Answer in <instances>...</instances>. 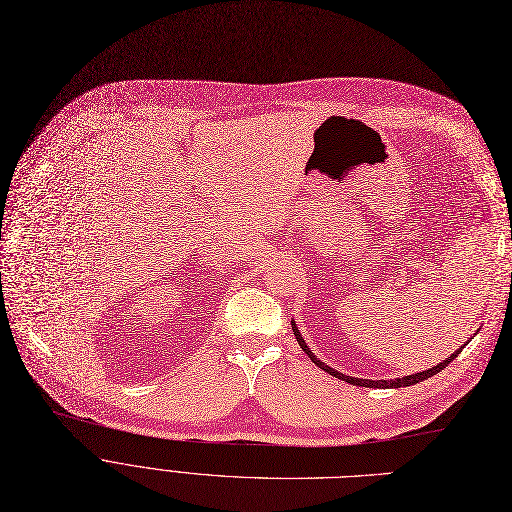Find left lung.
Listing matches in <instances>:
<instances>
[{"instance_id": "obj_1", "label": "left lung", "mask_w": 512, "mask_h": 512, "mask_svg": "<svg viewBox=\"0 0 512 512\" xmlns=\"http://www.w3.org/2000/svg\"><path fill=\"white\" fill-rule=\"evenodd\" d=\"M291 329H294V335H296V339H298V344H300V348L308 354V358L316 364V367H321L323 371H327L329 375H333V377H337V379H342V381H348V383H352V385H362V387H383V389H389V387H406V385H415V383H419V381H425V379H429V377H433L435 373H440V371H444L448 364L460 354V350L465 348V346H460V350H456L452 356H448L444 362H440V364H435V367H431V369H427V371H423V373H415V375H406V377H398V379H379V381H371V379H356V377H350V375H344V373H339V371H335V369H331L329 364H325V362H321L319 358H316L314 354H312V350L308 348V344L304 342L302 339V333H300V329L296 327V321H291Z\"/></svg>"}]
</instances>
